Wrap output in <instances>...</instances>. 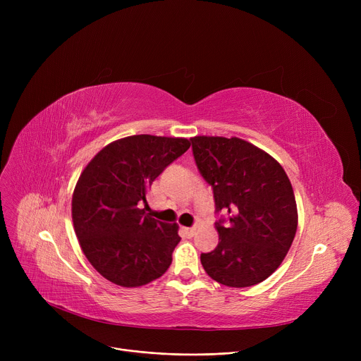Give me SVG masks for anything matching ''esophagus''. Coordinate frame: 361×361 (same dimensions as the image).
I'll return each mask as SVG.
<instances>
[{
  "label": "esophagus",
  "mask_w": 361,
  "mask_h": 361,
  "mask_svg": "<svg viewBox=\"0 0 361 361\" xmlns=\"http://www.w3.org/2000/svg\"><path fill=\"white\" fill-rule=\"evenodd\" d=\"M183 233L187 235V237H193L196 234V228H188V226H183Z\"/></svg>",
  "instance_id": "34e87169"
}]
</instances>
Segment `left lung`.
Listing matches in <instances>:
<instances>
[{
    "instance_id": "obj_1",
    "label": "left lung",
    "mask_w": 361,
    "mask_h": 361,
    "mask_svg": "<svg viewBox=\"0 0 361 361\" xmlns=\"http://www.w3.org/2000/svg\"><path fill=\"white\" fill-rule=\"evenodd\" d=\"M196 165L214 188L219 243L202 253V267L226 287H252L271 276L295 237L298 214L293 185L281 164L238 137H192Z\"/></svg>"
}]
</instances>
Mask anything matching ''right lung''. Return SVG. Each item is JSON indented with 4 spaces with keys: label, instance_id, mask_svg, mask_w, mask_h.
Instances as JSON below:
<instances>
[{
    "label": "right lung",
    "instance_id": "obj_1",
    "mask_svg": "<svg viewBox=\"0 0 361 361\" xmlns=\"http://www.w3.org/2000/svg\"><path fill=\"white\" fill-rule=\"evenodd\" d=\"M188 147L184 137L128 136L106 145L82 171L71 199L74 231L92 267L112 283L142 287L169 268L178 225L146 214V196Z\"/></svg>",
    "mask_w": 361,
    "mask_h": 361
}]
</instances>
